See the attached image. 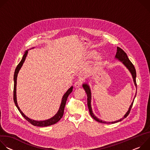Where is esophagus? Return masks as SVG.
I'll use <instances>...</instances> for the list:
<instances>
[{
  "instance_id": "34e87169",
  "label": "esophagus",
  "mask_w": 150,
  "mask_h": 150,
  "mask_svg": "<svg viewBox=\"0 0 150 150\" xmlns=\"http://www.w3.org/2000/svg\"><path fill=\"white\" fill-rule=\"evenodd\" d=\"M81 85V81H76L74 83V87L75 88H79Z\"/></svg>"
}]
</instances>
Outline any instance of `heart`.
<instances>
[{
    "label": "heart",
    "instance_id": "heart-1",
    "mask_svg": "<svg viewBox=\"0 0 150 150\" xmlns=\"http://www.w3.org/2000/svg\"><path fill=\"white\" fill-rule=\"evenodd\" d=\"M98 52L95 50H90L88 52H87V56L90 57H93L96 56V55L98 54ZM104 60V57L103 56H97L96 59L95 60L93 63V67L96 68V67H98L99 66H100L101 64L103 63Z\"/></svg>",
    "mask_w": 150,
    "mask_h": 150
}]
</instances>
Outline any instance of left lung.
Returning a JSON list of instances; mask_svg holds the SVG:
<instances>
[{
  "label": "left lung",
  "mask_w": 150,
  "mask_h": 150,
  "mask_svg": "<svg viewBox=\"0 0 150 150\" xmlns=\"http://www.w3.org/2000/svg\"><path fill=\"white\" fill-rule=\"evenodd\" d=\"M115 59H117L119 61H120V62H122L123 65L126 67V68L129 70V71L131 72V75H132V78H133V81H134V84L135 85V87L137 88V82H136V76H137V74H136V70H135V68L133 64L132 63V62L129 60V58H128L126 53L122 49H120V47H117V52H116V54L115 56ZM82 87L83 88L85 93H86L87 95V105H88V109H89V112H90V114L91 115V116L96 121L100 122V123H117V122H119L120 121H122L123 119H124L125 118H126L127 115L129 114L130 113V111H131V109L132 108V105H133V103H134V99L136 97V95H137V91H136V93H135V97L134 98V100H133V101L132 103H131V105L129 106V109H128L127 112L126 113V114L124 115V116L118 120H116V121H115V122H106L105 121H103L102 120H100L99 119L98 117H97L93 113V110H92V108H91V89H90V87L89 86V85L87 83H84L82 84Z\"/></svg>",
  "instance_id": "obj_1"
}]
</instances>
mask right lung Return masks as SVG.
I'll return each instance as SVG.
<instances>
[{
  "mask_svg": "<svg viewBox=\"0 0 150 150\" xmlns=\"http://www.w3.org/2000/svg\"><path fill=\"white\" fill-rule=\"evenodd\" d=\"M34 48V47H33ZM28 50H26L24 53V54L21 59V62H19V63L18 65V66L16 67L15 71V73H14V76H13V80H14V88H13V100L15 104V105L16 106L17 109H18V110L19 111V112L21 113V114L22 115V116L30 123H31L34 126H40V127H45V126H50L52 125H54L55 123H56L57 122H59L60 119L62 117L63 115V113H64V109H65V106L66 105V102L68 98V97L69 96V95L72 93V89H73V87L72 86L71 87H70L68 91L65 93V94L63 95L62 98V101H61V104L60 105L59 109L58 110V112L56 113V114L52 117H51L49 119L47 120H41V121H37V120H34L33 119H30L29 117H28L27 116H26L23 113V112L21 110V109H19V106L18 105V103H17V100H16V80H17V76H18V72L20 70V69L22 67L24 62H25V60L26 59V57L27 56L28 54Z\"/></svg>",
  "mask_w": 150,
  "mask_h": 150,
  "instance_id": "right-lung-1",
  "label": "right lung"
}]
</instances>
